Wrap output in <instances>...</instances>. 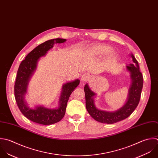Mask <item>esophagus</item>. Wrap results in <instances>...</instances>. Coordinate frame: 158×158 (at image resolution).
Returning a JSON list of instances; mask_svg holds the SVG:
<instances>
[{
    "mask_svg": "<svg viewBox=\"0 0 158 158\" xmlns=\"http://www.w3.org/2000/svg\"><path fill=\"white\" fill-rule=\"evenodd\" d=\"M89 79H90V76H89V74H86V73L84 74L82 76V77H81V80H82V81H84V82H87V81H88Z\"/></svg>",
    "mask_w": 158,
    "mask_h": 158,
    "instance_id": "obj_1",
    "label": "esophagus"
}]
</instances>
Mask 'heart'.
Wrapping results in <instances>:
<instances>
[{
	"label": "heart",
	"mask_w": 158,
	"mask_h": 158,
	"mask_svg": "<svg viewBox=\"0 0 158 158\" xmlns=\"http://www.w3.org/2000/svg\"><path fill=\"white\" fill-rule=\"evenodd\" d=\"M110 50V47L106 45L103 44H100V45H95L93 47L91 48L90 49V52L91 53L95 55H102L108 53ZM109 55L111 56H113L114 55L113 52H109Z\"/></svg>",
	"instance_id": "heart-1"
}]
</instances>
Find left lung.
<instances>
[{
	"label": "left lung",
	"mask_w": 158,
	"mask_h": 158,
	"mask_svg": "<svg viewBox=\"0 0 158 158\" xmlns=\"http://www.w3.org/2000/svg\"><path fill=\"white\" fill-rule=\"evenodd\" d=\"M133 64L127 66L131 72L132 84L129 90V98L125 105L114 112H107L97 109L94 103L93 97L95 95L89 89L87 84L84 87L86 108L90 115L97 121L105 124H114L127 118L137 107L143 88V75L140 71L137 60L133 55Z\"/></svg>",
	"instance_id": "1"
}]
</instances>
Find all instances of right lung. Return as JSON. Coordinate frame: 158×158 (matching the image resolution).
Returning a JSON list of instances; mask_svg holds the SVG:
<instances>
[{"mask_svg":"<svg viewBox=\"0 0 158 158\" xmlns=\"http://www.w3.org/2000/svg\"><path fill=\"white\" fill-rule=\"evenodd\" d=\"M64 39H54L47 40L36 47L29 52L25 59L19 64L18 69L14 94L18 107L22 114L32 122L42 125H50L61 121L64 117L69 98L79 84V80L68 82L63 87V92L60 99V106L58 109H48L43 106L29 108L24 102V95L26 92L27 82L36 68V64L40 57L45 55L47 52L56 43H63Z\"/></svg>","mask_w":158,"mask_h":158,"instance_id":"right-lung-1","label":"right lung"}]
</instances>
